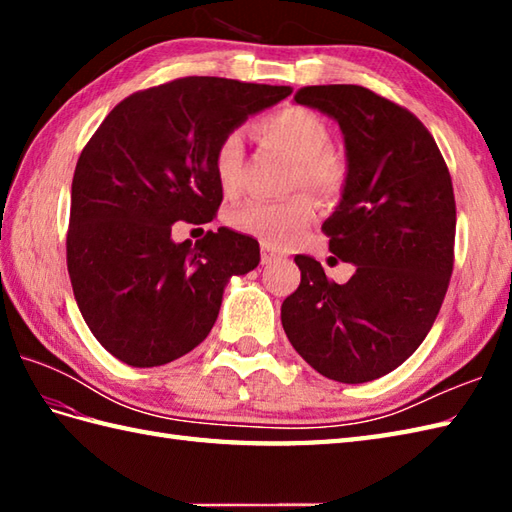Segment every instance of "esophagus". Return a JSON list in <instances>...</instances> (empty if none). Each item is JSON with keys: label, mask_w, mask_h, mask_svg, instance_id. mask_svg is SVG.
Segmentation results:
<instances>
[{"label": "esophagus", "mask_w": 512, "mask_h": 512, "mask_svg": "<svg viewBox=\"0 0 512 512\" xmlns=\"http://www.w3.org/2000/svg\"><path fill=\"white\" fill-rule=\"evenodd\" d=\"M277 259H281V255L277 253V250L273 246L264 244L262 246V264H273V262H277Z\"/></svg>", "instance_id": "obj_1"}]
</instances>
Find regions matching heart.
<instances>
[{
    "label": "heart",
    "mask_w": 512,
    "mask_h": 512,
    "mask_svg": "<svg viewBox=\"0 0 512 512\" xmlns=\"http://www.w3.org/2000/svg\"><path fill=\"white\" fill-rule=\"evenodd\" d=\"M255 132L297 162V182L321 198H334L343 189L345 165L330 151V127L323 118L301 105H288L257 121ZM244 160V140L239 132L222 138L215 151V176L226 193L239 187V169ZM314 202L308 195H295L286 202L248 200L228 213L235 231L262 239L268 246H290L314 222Z\"/></svg>",
    "instance_id": "heart-1"
}]
</instances>
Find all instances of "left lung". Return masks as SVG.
<instances>
[{
    "mask_svg": "<svg viewBox=\"0 0 512 512\" xmlns=\"http://www.w3.org/2000/svg\"><path fill=\"white\" fill-rule=\"evenodd\" d=\"M295 103L341 127L345 180L323 231L332 253L354 264V275L334 284L317 259L297 255L301 284L281 303V323L319 374L367 383L418 350L447 295L455 242L451 176L427 127L361 85H310Z\"/></svg>",
    "mask_w": 512,
    "mask_h": 512,
    "instance_id": "8db88e82",
    "label": "left lung"
}]
</instances>
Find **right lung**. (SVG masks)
<instances>
[{"label": "right lung", "mask_w": 512, "mask_h": 512, "mask_svg": "<svg viewBox=\"0 0 512 512\" xmlns=\"http://www.w3.org/2000/svg\"><path fill=\"white\" fill-rule=\"evenodd\" d=\"M288 85L187 76L136 92L107 114L72 178L68 273L85 323L107 352L158 367L198 347L231 277L259 264L257 239L206 224L222 202L215 151L226 134L290 96Z\"/></svg>", "instance_id": "1"}]
</instances>
